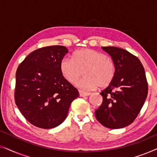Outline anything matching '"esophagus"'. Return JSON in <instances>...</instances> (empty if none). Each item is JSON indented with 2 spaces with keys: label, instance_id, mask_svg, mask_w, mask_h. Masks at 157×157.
Masks as SVG:
<instances>
[{
  "label": "esophagus",
  "instance_id": "34e87169",
  "mask_svg": "<svg viewBox=\"0 0 157 157\" xmlns=\"http://www.w3.org/2000/svg\"><path fill=\"white\" fill-rule=\"evenodd\" d=\"M78 92H79V95H80V96H86L91 94V93H89V92H86V91H81V90H79Z\"/></svg>",
  "mask_w": 157,
  "mask_h": 157
}]
</instances>
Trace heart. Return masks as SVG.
Instances as JSON below:
<instances>
[{"mask_svg":"<svg viewBox=\"0 0 157 157\" xmlns=\"http://www.w3.org/2000/svg\"><path fill=\"white\" fill-rule=\"evenodd\" d=\"M60 71L68 82L74 83L83 69L84 76L76 82V86L84 90L106 87L115 75V64L105 53L90 48L78 50L72 58L63 57L59 63Z\"/></svg>","mask_w":157,"mask_h":157,"instance_id":"b5f03b06","label":"heart"}]
</instances>
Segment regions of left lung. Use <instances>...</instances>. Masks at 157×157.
<instances>
[{"label":"left lung","mask_w":157,"mask_h":157,"mask_svg":"<svg viewBox=\"0 0 157 157\" xmlns=\"http://www.w3.org/2000/svg\"><path fill=\"white\" fill-rule=\"evenodd\" d=\"M102 49L112 58L116 71L112 81L100 93L103 101L95 116L107 128H123L136 119L147 98L144 68L138 58L126 50L114 46Z\"/></svg>","instance_id":"left-lung-1"}]
</instances>
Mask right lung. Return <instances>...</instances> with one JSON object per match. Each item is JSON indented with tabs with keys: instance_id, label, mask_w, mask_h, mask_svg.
<instances>
[{
	"instance_id": "add662e5",
	"label": "right lung",
	"mask_w": 157,
	"mask_h": 157,
	"mask_svg": "<svg viewBox=\"0 0 157 157\" xmlns=\"http://www.w3.org/2000/svg\"><path fill=\"white\" fill-rule=\"evenodd\" d=\"M68 52L63 46L36 49L17 68L15 102L25 119L36 127L59 126L78 97V90L60 71V61Z\"/></svg>"
}]
</instances>
